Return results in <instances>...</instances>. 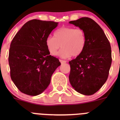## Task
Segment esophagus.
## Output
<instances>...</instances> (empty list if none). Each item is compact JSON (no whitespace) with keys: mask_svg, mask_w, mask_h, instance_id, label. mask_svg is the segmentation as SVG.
Returning <instances> with one entry per match:
<instances>
[{"mask_svg":"<svg viewBox=\"0 0 120 120\" xmlns=\"http://www.w3.org/2000/svg\"><path fill=\"white\" fill-rule=\"evenodd\" d=\"M60 63H61V64H64V63H66V62H67L66 60H60Z\"/></svg>","mask_w":120,"mask_h":120,"instance_id":"obj_1","label":"esophagus"}]
</instances>
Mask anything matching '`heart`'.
Returning <instances> with one entry per match:
<instances>
[{"label":"heart","instance_id":"1","mask_svg":"<svg viewBox=\"0 0 120 120\" xmlns=\"http://www.w3.org/2000/svg\"><path fill=\"white\" fill-rule=\"evenodd\" d=\"M46 45L50 54L56 55L60 48L59 52L62 58L77 56L83 52L85 46L86 37L84 31L81 28L73 27H62L54 32V37L46 39Z\"/></svg>","mask_w":120,"mask_h":120}]
</instances>
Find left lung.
<instances>
[{
    "mask_svg": "<svg viewBox=\"0 0 120 120\" xmlns=\"http://www.w3.org/2000/svg\"><path fill=\"white\" fill-rule=\"evenodd\" d=\"M69 23L82 29L86 37L82 52L69 61V81L79 94L93 95L108 78L112 61L110 44L101 28L92 19L82 17Z\"/></svg>",
    "mask_w": 120,
    "mask_h": 120,
    "instance_id": "8db88e82",
    "label": "left lung"
}]
</instances>
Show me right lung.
I'll return each mask as SVG.
<instances>
[{
	"label": "right lung",
	"instance_id": "obj_1",
	"mask_svg": "<svg viewBox=\"0 0 120 120\" xmlns=\"http://www.w3.org/2000/svg\"><path fill=\"white\" fill-rule=\"evenodd\" d=\"M57 25L54 21L30 20L12 40L8 54L10 77L23 94L30 96L42 94L61 64L59 59L50 55L45 43Z\"/></svg>",
	"mask_w": 120,
	"mask_h": 120
}]
</instances>
